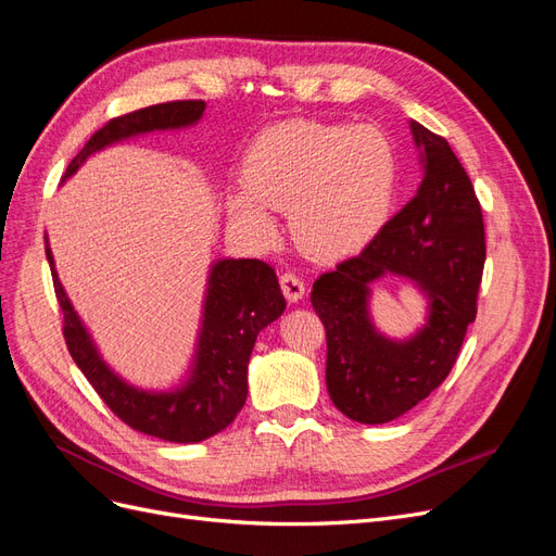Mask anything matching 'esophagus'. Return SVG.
Returning a JSON list of instances; mask_svg holds the SVG:
<instances>
[{"instance_id": "obj_1", "label": "esophagus", "mask_w": 556, "mask_h": 556, "mask_svg": "<svg viewBox=\"0 0 556 556\" xmlns=\"http://www.w3.org/2000/svg\"><path fill=\"white\" fill-rule=\"evenodd\" d=\"M280 288H282V294L288 296V301H292V304H296V301H301L306 294V282L292 271L280 276Z\"/></svg>"}]
</instances>
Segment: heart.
Returning <instances> with one entry per match:
<instances>
[{
	"label": "heart",
	"mask_w": 556,
	"mask_h": 556,
	"mask_svg": "<svg viewBox=\"0 0 556 556\" xmlns=\"http://www.w3.org/2000/svg\"><path fill=\"white\" fill-rule=\"evenodd\" d=\"M396 192V153L374 125L296 121L264 131L227 192V215L248 237L271 241L275 211H290L294 241L317 260H341L371 241Z\"/></svg>",
	"instance_id": "heart-1"
}]
</instances>
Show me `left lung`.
Masks as SVG:
<instances>
[{
    "instance_id": "8db88e82",
    "label": "left lung",
    "mask_w": 556,
    "mask_h": 556,
    "mask_svg": "<svg viewBox=\"0 0 556 556\" xmlns=\"http://www.w3.org/2000/svg\"><path fill=\"white\" fill-rule=\"evenodd\" d=\"M422 182L406 208L357 257L313 285V308L327 329V390L333 406L362 425L406 415L457 362L484 266V225L476 190L450 143L410 121ZM387 275L410 281L426 319L394 340L372 319V285Z\"/></svg>"
}]
</instances>
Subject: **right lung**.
I'll return each mask as SVG.
<instances>
[{
    "instance_id": "add662e5",
    "label": "right lung",
    "mask_w": 556,
    "mask_h": 556,
    "mask_svg": "<svg viewBox=\"0 0 556 556\" xmlns=\"http://www.w3.org/2000/svg\"><path fill=\"white\" fill-rule=\"evenodd\" d=\"M204 111V102H169L115 117L83 146L66 166L62 182L102 150L153 131L190 129ZM46 257L64 313L66 348L94 392L125 425L169 443H201L233 422L248 396V362L257 333L276 323L288 306L271 266L233 257L211 262L188 371L166 390H150L129 382L104 359L60 282L48 237Z\"/></svg>"
}]
</instances>
